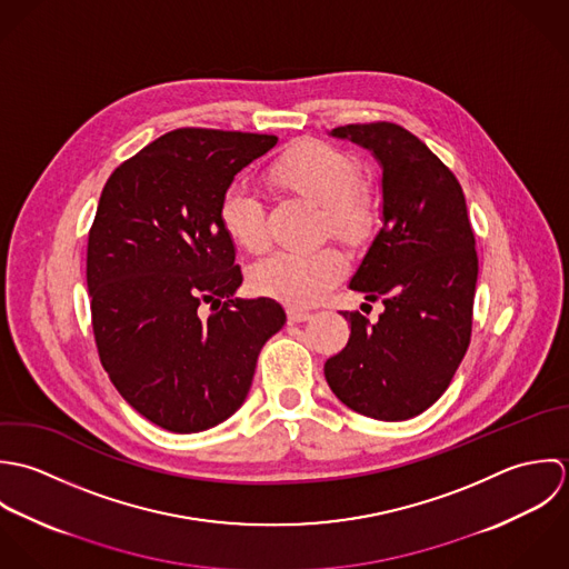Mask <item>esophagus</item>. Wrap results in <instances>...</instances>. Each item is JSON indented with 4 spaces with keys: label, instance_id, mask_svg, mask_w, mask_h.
I'll use <instances>...</instances> for the list:
<instances>
[{
    "label": "esophagus",
    "instance_id": "1",
    "mask_svg": "<svg viewBox=\"0 0 569 569\" xmlns=\"http://www.w3.org/2000/svg\"><path fill=\"white\" fill-rule=\"evenodd\" d=\"M310 312H306V310H299V308H288V321L290 323H306V321H310Z\"/></svg>",
    "mask_w": 569,
    "mask_h": 569
}]
</instances>
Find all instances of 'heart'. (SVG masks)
I'll return each instance as SVG.
<instances>
[{
	"label": "heart",
	"mask_w": 569,
	"mask_h": 569,
	"mask_svg": "<svg viewBox=\"0 0 569 569\" xmlns=\"http://www.w3.org/2000/svg\"><path fill=\"white\" fill-rule=\"evenodd\" d=\"M272 189L321 204V227L347 246H362L376 228V207L360 182L356 158L323 140L292 142L268 169ZM218 224L228 239L248 252L268 243V218L261 198L230 184L218 202ZM345 274V259L337 248L315 252L277 250L259 259L250 270V286L263 297L288 306L308 308L321 301Z\"/></svg>",
	"instance_id": "obj_1"
}]
</instances>
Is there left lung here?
I'll return each instance as SVG.
<instances>
[{
  "label": "left lung",
  "instance_id": "8db88e82",
  "mask_svg": "<svg viewBox=\"0 0 569 569\" xmlns=\"http://www.w3.org/2000/svg\"><path fill=\"white\" fill-rule=\"evenodd\" d=\"M332 136L382 164V228L349 288L382 301L378 323L342 312L349 341L326 362L337 398L367 418L427 411L451 385L472 332L475 232L453 171L396 122H356ZM367 306V303H365Z\"/></svg>",
  "mask_w": 569,
  "mask_h": 569
}]
</instances>
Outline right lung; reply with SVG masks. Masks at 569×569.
I'll return each instance as SVG.
<instances>
[{
  "label": "right lung",
  "instance_id": "obj_1",
  "mask_svg": "<svg viewBox=\"0 0 569 569\" xmlns=\"http://www.w3.org/2000/svg\"><path fill=\"white\" fill-rule=\"evenodd\" d=\"M274 144L270 133L180 127L103 187L86 270L94 341L118 393L167 431L230 418L286 323L277 301L232 297L243 277L218 224L232 178Z\"/></svg>",
  "mask_w": 569,
  "mask_h": 569
}]
</instances>
